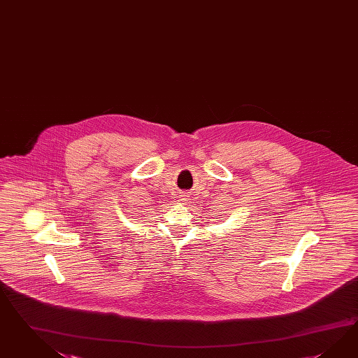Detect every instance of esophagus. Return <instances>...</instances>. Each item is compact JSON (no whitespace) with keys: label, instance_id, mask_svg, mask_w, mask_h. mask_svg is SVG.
<instances>
[{"label":"esophagus","instance_id":"1","mask_svg":"<svg viewBox=\"0 0 358 358\" xmlns=\"http://www.w3.org/2000/svg\"><path fill=\"white\" fill-rule=\"evenodd\" d=\"M182 203H187V201H189V198H187V195H181V199H180Z\"/></svg>","mask_w":358,"mask_h":358}]
</instances>
